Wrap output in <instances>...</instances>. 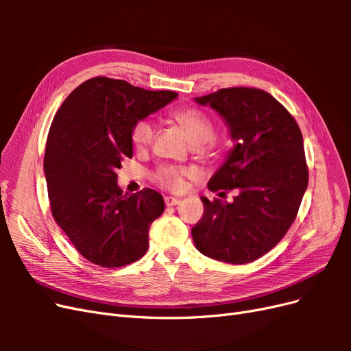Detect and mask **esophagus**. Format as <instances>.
<instances>
[{
	"label": "esophagus",
	"mask_w": 351,
	"mask_h": 351,
	"mask_svg": "<svg viewBox=\"0 0 351 351\" xmlns=\"http://www.w3.org/2000/svg\"><path fill=\"white\" fill-rule=\"evenodd\" d=\"M165 205L167 206H176L180 204V199L178 197H173V196H167L165 199Z\"/></svg>",
	"instance_id": "esophagus-1"
}]
</instances>
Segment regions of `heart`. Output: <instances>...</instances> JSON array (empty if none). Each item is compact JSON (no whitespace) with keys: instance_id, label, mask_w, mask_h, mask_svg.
<instances>
[{"instance_id":"heart-1","label":"heart","mask_w":351,"mask_h":351,"mask_svg":"<svg viewBox=\"0 0 351 351\" xmlns=\"http://www.w3.org/2000/svg\"><path fill=\"white\" fill-rule=\"evenodd\" d=\"M176 121L183 127L184 132L187 133L189 139L195 145H205V152H209V149L214 147V142H212V136L215 133V124L209 117L199 110H180L174 114ZM155 133V125L151 120H141L133 125L132 130V142L137 147V149H143L147 145L152 142V137ZM190 169L180 168L174 165H162L159 167L154 177L155 182L162 186L164 189L173 190V192H178L184 186V177L189 176Z\"/></svg>"}]
</instances>
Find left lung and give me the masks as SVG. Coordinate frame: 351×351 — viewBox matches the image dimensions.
<instances>
[{
    "mask_svg": "<svg viewBox=\"0 0 351 351\" xmlns=\"http://www.w3.org/2000/svg\"><path fill=\"white\" fill-rule=\"evenodd\" d=\"M195 102L217 111L236 142L208 182L210 192L234 190L236 197H200L205 210L192 228L195 246L221 262H253L277 246L300 208L309 182L302 132L261 89H219Z\"/></svg>",
    "mask_w": 351,
    "mask_h": 351,
    "instance_id": "obj_1",
    "label": "left lung"
}]
</instances>
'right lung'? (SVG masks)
I'll return each instance as SVG.
<instances>
[{
	"label": "right lung",
	"instance_id": "right-lung-1",
	"mask_svg": "<svg viewBox=\"0 0 351 351\" xmlns=\"http://www.w3.org/2000/svg\"><path fill=\"white\" fill-rule=\"evenodd\" d=\"M178 95L93 77L61 104L47 139L44 171L52 217L89 262L119 268L149 247V227L165 209L161 193H123L117 169L133 156V125Z\"/></svg>",
	"mask_w": 351,
	"mask_h": 351
}]
</instances>
